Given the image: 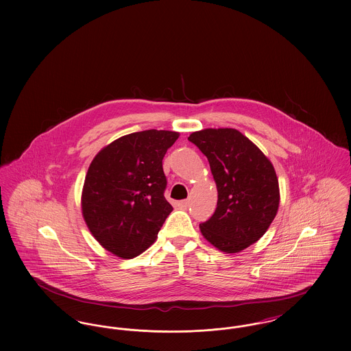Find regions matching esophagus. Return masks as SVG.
I'll return each mask as SVG.
<instances>
[{"mask_svg": "<svg viewBox=\"0 0 351 351\" xmlns=\"http://www.w3.org/2000/svg\"><path fill=\"white\" fill-rule=\"evenodd\" d=\"M176 206L179 208V209H186L188 206H189V201L188 200H182V201H178L176 202Z\"/></svg>", "mask_w": 351, "mask_h": 351, "instance_id": "1", "label": "esophagus"}]
</instances>
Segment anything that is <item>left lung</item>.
Returning <instances> with one entry per match:
<instances>
[{"instance_id":"obj_1","label":"left lung","mask_w":351,"mask_h":351,"mask_svg":"<svg viewBox=\"0 0 351 351\" xmlns=\"http://www.w3.org/2000/svg\"><path fill=\"white\" fill-rule=\"evenodd\" d=\"M188 141L208 158L217 185L216 212L200 223L204 238L233 254L267 232L278 213L280 193L275 168L247 136L235 129H205Z\"/></svg>"}]
</instances>
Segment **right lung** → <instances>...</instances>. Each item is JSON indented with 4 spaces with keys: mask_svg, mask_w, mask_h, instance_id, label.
Returning <instances> with one entry per match:
<instances>
[{
    "mask_svg": "<svg viewBox=\"0 0 351 351\" xmlns=\"http://www.w3.org/2000/svg\"><path fill=\"white\" fill-rule=\"evenodd\" d=\"M179 133L145 130L105 146L88 168L82 210L89 232L105 250L132 259L158 238L171 204L163 158Z\"/></svg>",
    "mask_w": 351,
    "mask_h": 351,
    "instance_id": "add662e5",
    "label": "right lung"
}]
</instances>
